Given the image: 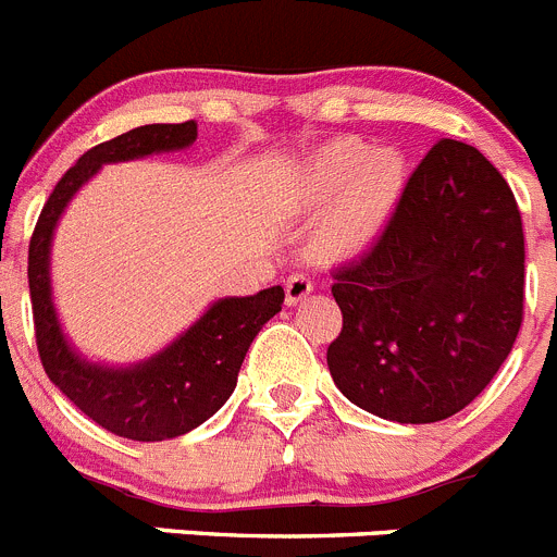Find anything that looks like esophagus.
I'll use <instances>...</instances> for the list:
<instances>
[{
  "label": "esophagus",
  "mask_w": 557,
  "mask_h": 557,
  "mask_svg": "<svg viewBox=\"0 0 557 557\" xmlns=\"http://www.w3.org/2000/svg\"><path fill=\"white\" fill-rule=\"evenodd\" d=\"M310 290H313V280H310L305 272H294L288 280H285V302L288 305L302 302Z\"/></svg>",
  "instance_id": "34e87169"
}]
</instances>
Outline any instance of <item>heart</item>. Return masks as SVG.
<instances>
[{"instance_id": "b5f03b06", "label": "heart", "mask_w": 557, "mask_h": 557, "mask_svg": "<svg viewBox=\"0 0 557 557\" xmlns=\"http://www.w3.org/2000/svg\"><path fill=\"white\" fill-rule=\"evenodd\" d=\"M404 189V161L393 150H373L362 139H337L315 150L296 181L305 211H326L321 244L355 255L371 247L396 211Z\"/></svg>"}]
</instances>
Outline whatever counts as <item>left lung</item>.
Wrapping results in <instances>:
<instances>
[{
  "label": "left lung",
  "mask_w": 557,
  "mask_h": 557,
  "mask_svg": "<svg viewBox=\"0 0 557 557\" xmlns=\"http://www.w3.org/2000/svg\"><path fill=\"white\" fill-rule=\"evenodd\" d=\"M332 280L343 326L326 366L343 396L396 423L461 412L522 326L524 233L511 186L472 145L436 143L376 244Z\"/></svg>",
  "instance_id": "left-lung-1"
}]
</instances>
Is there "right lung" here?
Wrapping results in <instances>:
<instances>
[{
  "label": "right lung",
  "instance_id": "add662e5",
  "mask_svg": "<svg viewBox=\"0 0 557 557\" xmlns=\"http://www.w3.org/2000/svg\"><path fill=\"white\" fill-rule=\"evenodd\" d=\"M197 123H150L87 150L57 181L29 238V299L35 343L44 371L101 429L137 443H161L206 423L236 387L238 368L252 337L283 310V288L242 299H222L173 346L134 368H101L79 360L62 337L49 294V247L62 208L107 161L139 159L159 150L186 148Z\"/></svg>",
  "mask_w": 557,
  "mask_h": 557
}]
</instances>
